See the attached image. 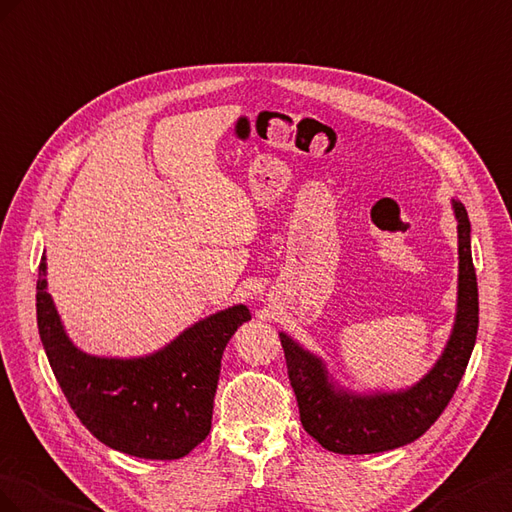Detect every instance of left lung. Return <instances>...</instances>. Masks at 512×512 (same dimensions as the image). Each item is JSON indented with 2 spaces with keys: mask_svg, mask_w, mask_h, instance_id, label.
<instances>
[{
  "mask_svg": "<svg viewBox=\"0 0 512 512\" xmlns=\"http://www.w3.org/2000/svg\"><path fill=\"white\" fill-rule=\"evenodd\" d=\"M459 229L457 319L442 358L403 392L352 394L334 388L317 356L281 332L287 375L304 431L339 455H371L410 444L442 416L470 362L478 332V285L470 248V218L452 201Z\"/></svg>",
  "mask_w": 512,
  "mask_h": 512,
  "instance_id": "1",
  "label": "left lung"
}]
</instances>
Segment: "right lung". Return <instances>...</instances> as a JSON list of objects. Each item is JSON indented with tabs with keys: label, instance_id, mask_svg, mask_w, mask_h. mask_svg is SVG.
Wrapping results in <instances>:
<instances>
[{
	"label": "right lung",
	"instance_id": "obj_1",
	"mask_svg": "<svg viewBox=\"0 0 512 512\" xmlns=\"http://www.w3.org/2000/svg\"><path fill=\"white\" fill-rule=\"evenodd\" d=\"M42 255L36 283L40 341L64 397L96 440L126 455L171 461L212 427L225 345L251 313L244 304L214 313L145 358L87 356L66 337L47 291Z\"/></svg>",
	"mask_w": 512,
	"mask_h": 512
}]
</instances>
